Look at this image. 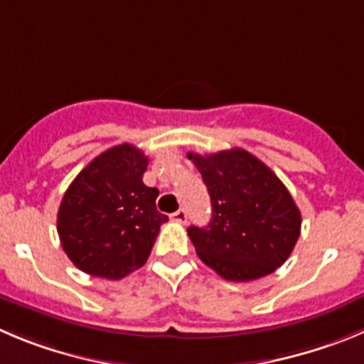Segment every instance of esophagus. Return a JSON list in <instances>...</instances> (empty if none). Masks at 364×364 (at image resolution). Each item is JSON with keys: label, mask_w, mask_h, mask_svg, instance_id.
Here are the masks:
<instances>
[{"label": "esophagus", "mask_w": 364, "mask_h": 364, "mask_svg": "<svg viewBox=\"0 0 364 364\" xmlns=\"http://www.w3.org/2000/svg\"><path fill=\"white\" fill-rule=\"evenodd\" d=\"M171 219H172V220H178V223H181V224H185L186 219H188V213H186L185 208H179L178 212L172 213Z\"/></svg>", "instance_id": "esophagus-1"}]
</instances>
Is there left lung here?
<instances>
[{"label": "left lung", "mask_w": 364, "mask_h": 364, "mask_svg": "<svg viewBox=\"0 0 364 364\" xmlns=\"http://www.w3.org/2000/svg\"><path fill=\"white\" fill-rule=\"evenodd\" d=\"M212 199L208 226H190L199 259L232 282L271 274L293 253L301 213L266 163L244 149L188 152Z\"/></svg>", "instance_id": "obj_1"}]
</instances>
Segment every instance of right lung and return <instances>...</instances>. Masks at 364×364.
Listing matches in <instances>:
<instances>
[{
	"label": "right lung",
	"mask_w": 364,
	"mask_h": 364,
	"mask_svg": "<svg viewBox=\"0 0 364 364\" xmlns=\"http://www.w3.org/2000/svg\"><path fill=\"white\" fill-rule=\"evenodd\" d=\"M149 158L131 144L114 145L71 181L57 213L68 259L91 277L120 280L147 262L159 226L158 188L144 183Z\"/></svg>",
	"instance_id": "1"
}]
</instances>
